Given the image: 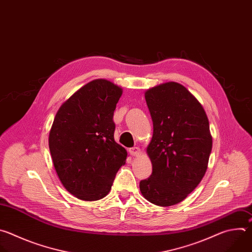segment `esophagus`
Masks as SVG:
<instances>
[{"label":"esophagus","instance_id":"obj_1","mask_svg":"<svg viewBox=\"0 0 252 252\" xmlns=\"http://www.w3.org/2000/svg\"><path fill=\"white\" fill-rule=\"evenodd\" d=\"M129 151H130V154L132 156H138L141 153V150H140L139 147H133Z\"/></svg>","mask_w":252,"mask_h":252}]
</instances>
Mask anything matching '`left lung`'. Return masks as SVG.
I'll use <instances>...</instances> for the list:
<instances>
[{
  "mask_svg": "<svg viewBox=\"0 0 252 252\" xmlns=\"http://www.w3.org/2000/svg\"><path fill=\"white\" fill-rule=\"evenodd\" d=\"M153 137L147 148L152 175L140 182L150 203L169 207L181 203L202 181L213 147L207 114L182 84L167 82L145 93Z\"/></svg>",
  "mask_w": 252,
  "mask_h": 252,
  "instance_id": "left-lung-1",
  "label": "left lung"
}]
</instances>
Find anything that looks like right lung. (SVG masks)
<instances>
[{
	"label": "right lung",
	"instance_id": "right-lung-1",
	"mask_svg": "<svg viewBox=\"0 0 252 252\" xmlns=\"http://www.w3.org/2000/svg\"><path fill=\"white\" fill-rule=\"evenodd\" d=\"M122 89L105 79L93 80L59 109L48 146L63 187L83 200L108 194L125 164V148L114 140V110Z\"/></svg>",
	"mask_w": 252,
	"mask_h": 252
}]
</instances>
